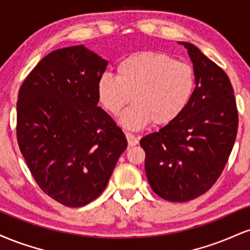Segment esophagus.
Instances as JSON below:
<instances>
[{
    "label": "esophagus",
    "instance_id": "esophagus-1",
    "mask_svg": "<svg viewBox=\"0 0 250 250\" xmlns=\"http://www.w3.org/2000/svg\"><path fill=\"white\" fill-rule=\"evenodd\" d=\"M125 137H127L129 147H134V146H136L137 143H139V139H137V137L133 134L127 133V134H125Z\"/></svg>",
    "mask_w": 250,
    "mask_h": 250
}]
</instances>
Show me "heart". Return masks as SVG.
Here are the masks:
<instances>
[{
	"label": "heart",
	"mask_w": 250,
	"mask_h": 250,
	"mask_svg": "<svg viewBox=\"0 0 250 250\" xmlns=\"http://www.w3.org/2000/svg\"><path fill=\"white\" fill-rule=\"evenodd\" d=\"M195 89L193 67L162 53L143 51L125 57L116 67V76L103 74L96 83L99 102L116 115L133 100L119 122L128 130H140L151 122H174L188 107Z\"/></svg>",
	"instance_id": "b5f03b06"
}]
</instances>
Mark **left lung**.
Masks as SVG:
<instances>
[{
  "label": "left lung",
  "mask_w": 250,
  "mask_h": 250,
  "mask_svg": "<svg viewBox=\"0 0 250 250\" xmlns=\"http://www.w3.org/2000/svg\"><path fill=\"white\" fill-rule=\"evenodd\" d=\"M195 73L193 97L182 115L142 137L145 168L155 194L186 202L211 188L225 168L237 133L236 102L227 74L188 42Z\"/></svg>",
  "instance_id": "obj_1"
}]
</instances>
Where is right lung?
Returning <instances> with one entry per match:
<instances>
[{
    "mask_svg": "<svg viewBox=\"0 0 250 250\" xmlns=\"http://www.w3.org/2000/svg\"><path fill=\"white\" fill-rule=\"evenodd\" d=\"M108 61L84 45L51 51L24 80L17 100V142L40 188L82 207L107 187L127 140L97 107Z\"/></svg>",
    "mask_w": 250,
    "mask_h": 250,
    "instance_id": "obj_1",
    "label": "right lung"
}]
</instances>
